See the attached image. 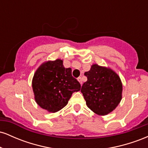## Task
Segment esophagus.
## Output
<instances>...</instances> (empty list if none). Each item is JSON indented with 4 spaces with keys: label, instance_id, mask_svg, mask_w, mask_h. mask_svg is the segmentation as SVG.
I'll return each instance as SVG.
<instances>
[{
    "label": "esophagus",
    "instance_id": "1",
    "mask_svg": "<svg viewBox=\"0 0 148 148\" xmlns=\"http://www.w3.org/2000/svg\"><path fill=\"white\" fill-rule=\"evenodd\" d=\"M77 80H78V81H79V82L80 83V84H81V85L83 84V81H82V79H81V77H79L77 79Z\"/></svg>",
    "mask_w": 148,
    "mask_h": 148
}]
</instances>
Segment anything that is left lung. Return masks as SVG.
Masks as SVG:
<instances>
[{
  "label": "left lung",
  "instance_id": "obj_1",
  "mask_svg": "<svg viewBox=\"0 0 148 148\" xmlns=\"http://www.w3.org/2000/svg\"><path fill=\"white\" fill-rule=\"evenodd\" d=\"M84 75L88 81L81 92L88 108L99 115L115 110L123 97V84L118 74L109 67L93 64Z\"/></svg>",
  "mask_w": 148,
  "mask_h": 148
}]
</instances>
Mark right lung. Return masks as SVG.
Returning <instances> with one entry per match:
<instances>
[{
  "mask_svg": "<svg viewBox=\"0 0 148 148\" xmlns=\"http://www.w3.org/2000/svg\"><path fill=\"white\" fill-rule=\"evenodd\" d=\"M32 87L36 103L50 113L64 108L81 84L72 75V69L65 68L60 59L43 62L34 74Z\"/></svg>",
  "mask_w": 148,
  "mask_h": 148,
  "instance_id": "obj_1",
  "label": "right lung"
}]
</instances>
